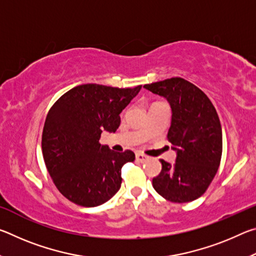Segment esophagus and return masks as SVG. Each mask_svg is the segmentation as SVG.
I'll use <instances>...</instances> for the list:
<instances>
[{"label": "esophagus", "instance_id": "34e87169", "mask_svg": "<svg viewBox=\"0 0 256 256\" xmlns=\"http://www.w3.org/2000/svg\"><path fill=\"white\" fill-rule=\"evenodd\" d=\"M136 159L138 162H146V160H148V157H146V156H144V154H140V152H138L136 154Z\"/></svg>", "mask_w": 256, "mask_h": 256}]
</instances>
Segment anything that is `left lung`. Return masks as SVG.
Wrapping results in <instances>:
<instances>
[{"mask_svg":"<svg viewBox=\"0 0 256 256\" xmlns=\"http://www.w3.org/2000/svg\"><path fill=\"white\" fill-rule=\"evenodd\" d=\"M144 88L170 102L172 122L167 138L176 151L175 164L160 160L162 172L154 177V188L172 202L196 200L209 188L222 160V131L216 108L202 90L182 78Z\"/></svg>","mask_w":256,"mask_h":256,"instance_id":"obj_1","label":"left lung"}]
</instances>
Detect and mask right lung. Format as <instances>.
<instances>
[{"instance_id": "right-lung-1", "label": "right lung", "mask_w": 256, "mask_h": 256, "mask_svg": "<svg viewBox=\"0 0 256 256\" xmlns=\"http://www.w3.org/2000/svg\"><path fill=\"white\" fill-rule=\"evenodd\" d=\"M141 86L81 84L52 106L42 130V156L55 186L68 200L97 206L118 192L123 164L134 162L136 154L131 150L115 152L99 138L102 131L115 133L120 114Z\"/></svg>"}]
</instances>
